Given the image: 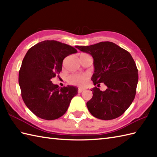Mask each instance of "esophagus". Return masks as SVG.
I'll return each instance as SVG.
<instances>
[{
    "label": "esophagus",
    "mask_w": 157,
    "mask_h": 157,
    "mask_svg": "<svg viewBox=\"0 0 157 157\" xmlns=\"http://www.w3.org/2000/svg\"><path fill=\"white\" fill-rule=\"evenodd\" d=\"M84 88H78V92L79 93H81V92H82L83 91H84Z\"/></svg>",
    "instance_id": "34e87169"
}]
</instances>
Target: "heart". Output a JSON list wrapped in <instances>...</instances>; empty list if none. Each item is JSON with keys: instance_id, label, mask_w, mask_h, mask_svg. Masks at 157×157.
I'll use <instances>...</instances> for the list:
<instances>
[{"instance_id": "heart-1", "label": "heart", "mask_w": 157, "mask_h": 157, "mask_svg": "<svg viewBox=\"0 0 157 157\" xmlns=\"http://www.w3.org/2000/svg\"><path fill=\"white\" fill-rule=\"evenodd\" d=\"M89 75L88 73H73L68 76L67 81L71 84L84 86L87 83Z\"/></svg>"}]
</instances>
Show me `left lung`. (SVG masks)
Masks as SVG:
<instances>
[{
  "mask_svg": "<svg viewBox=\"0 0 157 157\" xmlns=\"http://www.w3.org/2000/svg\"><path fill=\"white\" fill-rule=\"evenodd\" d=\"M75 47L91 55L94 59V85L103 83L105 91L93 88L92 98L86 103L95 117L111 120L119 117L131 105L135 98L138 81L136 63L130 53L111 42ZM97 85V86H98Z\"/></svg>",
  "mask_w": 157,
  "mask_h": 157,
  "instance_id": "left-lung-1",
  "label": "left lung"
}]
</instances>
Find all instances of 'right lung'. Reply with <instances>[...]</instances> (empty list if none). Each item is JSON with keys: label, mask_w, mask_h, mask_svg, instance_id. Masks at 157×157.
I'll list each match as a JSON object with an SVG mask.
<instances>
[{"label": "right lung", "mask_w": 157, "mask_h": 157, "mask_svg": "<svg viewBox=\"0 0 157 157\" xmlns=\"http://www.w3.org/2000/svg\"><path fill=\"white\" fill-rule=\"evenodd\" d=\"M76 52L68 44L45 40L26 53L19 71V84L23 102L38 117L46 120L61 117L78 94L75 86L59 88L51 81L61 71L63 59Z\"/></svg>", "instance_id": "obj_1"}]
</instances>
